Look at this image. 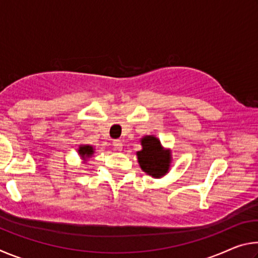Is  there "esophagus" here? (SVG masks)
I'll return each mask as SVG.
<instances>
[{"mask_svg":"<svg viewBox=\"0 0 258 258\" xmlns=\"http://www.w3.org/2000/svg\"><path fill=\"white\" fill-rule=\"evenodd\" d=\"M112 146H113V149L117 151H121V149H123V142L119 141V140H115L112 143Z\"/></svg>","mask_w":258,"mask_h":258,"instance_id":"34e87169","label":"esophagus"}]
</instances>
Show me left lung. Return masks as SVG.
Instances as JSON below:
<instances>
[{
  "label": "left lung",
  "instance_id": "obj_1",
  "mask_svg": "<svg viewBox=\"0 0 258 258\" xmlns=\"http://www.w3.org/2000/svg\"><path fill=\"white\" fill-rule=\"evenodd\" d=\"M142 149L137 152L140 167L148 175L155 178L165 176L172 164V151L161 146L155 135H146L141 140Z\"/></svg>",
  "mask_w": 258,
  "mask_h": 258
}]
</instances>
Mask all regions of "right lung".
<instances>
[{"instance_id":"add662e5","label":"right lung","mask_w":258,"mask_h":258,"mask_svg":"<svg viewBox=\"0 0 258 258\" xmlns=\"http://www.w3.org/2000/svg\"><path fill=\"white\" fill-rule=\"evenodd\" d=\"M77 151L78 155L81 157V159L84 161V163H86V161L94 155L95 149L90 145H80V148H78Z\"/></svg>"}]
</instances>
